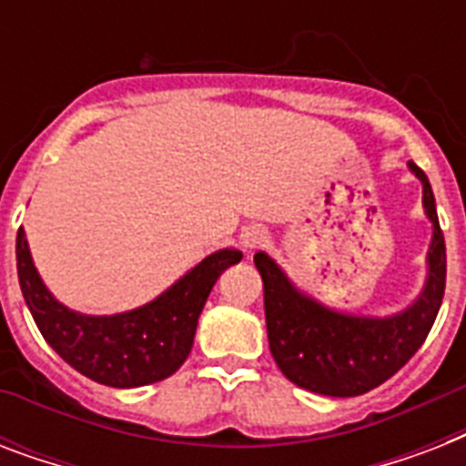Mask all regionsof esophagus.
<instances>
[{
	"instance_id": "1",
	"label": "esophagus",
	"mask_w": 466,
	"mask_h": 466,
	"mask_svg": "<svg viewBox=\"0 0 466 466\" xmlns=\"http://www.w3.org/2000/svg\"><path fill=\"white\" fill-rule=\"evenodd\" d=\"M266 229L261 227H247V229H241V237H239V244L244 251H254V248L263 247L266 244Z\"/></svg>"
}]
</instances>
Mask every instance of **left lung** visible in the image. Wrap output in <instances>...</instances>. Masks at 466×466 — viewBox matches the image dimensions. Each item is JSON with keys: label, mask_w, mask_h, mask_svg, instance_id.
<instances>
[{"label": "left lung", "mask_w": 466, "mask_h": 466, "mask_svg": "<svg viewBox=\"0 0 466 466\" xmlns=\"http://www.w3.org/2000/svg\"><path fill=\"white\" fill-rule=\"evenodd\" d=\"M409 171L423 186V212L433 225L426 254V283L419 298L387 317L333 309L302 292L266 251L254 256L263 278V307L273 360L292 384L324 397H358L387 382L423 346L445 295V237L428 176L413 161Z\"/></svg>", "instance_id": "1"}]
</instances>
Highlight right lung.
<instances>
[{
  "instance_id": "1",
  "label": "right lung",
  "mask_w": 466,
  "mask_h": 466,
  "mask_svg": "<svg viewBox=\"0 0 466 466\" xmlns=\"http://www.w3.org/2000/svg\"><path fill=\"white\" fill-rule=\"evenodd\" d=\"M239 261V248H219L147 305L98 317L69 309L47 290L24 227L16 234L18 283L43 339L76 372L118 390L161 382L181 368L212 285Z\"/></svg>"
}]
</instances>
